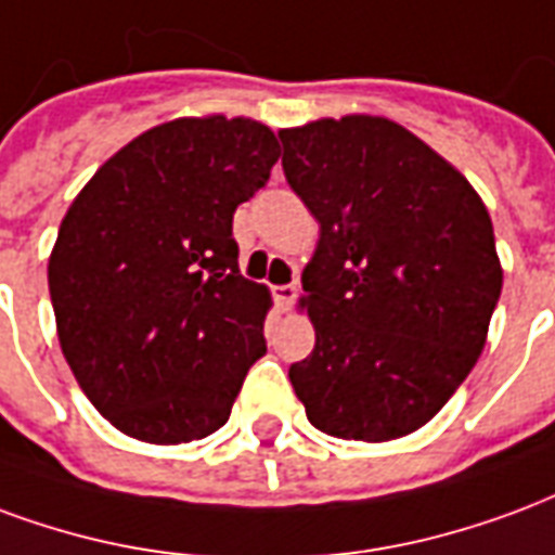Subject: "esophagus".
Returning a JSON list of instances; mask_svg holds the SVG:
<instances>
[{
    "instance_id": "obj_1",
    "label": "esophagus",
    "mask_w": 555,
    "mask_h": 555,
    "mask_svg": "<svg viewBox=\"0 0 555 555\" xmlns=\"http://www.w3.org/2000/svg\"><path fill=\"white\" fill-rule=\"evenodd\" d=\"M295 298H298V289H295L293 283H283V286H274V301L281 310H289L295 305Z\"/></svg>"
}]
</instances>
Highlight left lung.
Masks as SVG:
<instances>
[{"label":"left lung","mask_w":555,"mask_h":555,"mask_svg":"<svg viewBox=\"0 0 555 555\" xmlns=\"http://www.w3.org/2000/svg\"><path fill=\"white\" fill-rule=\"evenodd\" d=\"M283 173L319 221L301 310L317 346L289 366L307 420L384 443L423 428L470 375L503 266L467 177L396 120L281 129Z\"/></svg>","instance_id":"left-lung-1"}]
</instances>
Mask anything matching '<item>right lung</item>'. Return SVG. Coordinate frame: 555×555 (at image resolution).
Listing matches in <instances>:
<instances>
[{"label": "right lung", "mask_w": 555, "mask_h": 555, "mask_svg": "<svg viewBox=\"0 0 555 555\" xmlns=\"http://www.w3.org/2000/svg\"><path fill=\"white\" fill-rule=\"evenodd\" d=\"M281 144L250 117H177L120 147L67 209L47 278L64 361L108 423L189 443L228 423L272 295L238 274L233 212Z\"/></svg>", "instance_id": "add662e5"}]
</instances>
